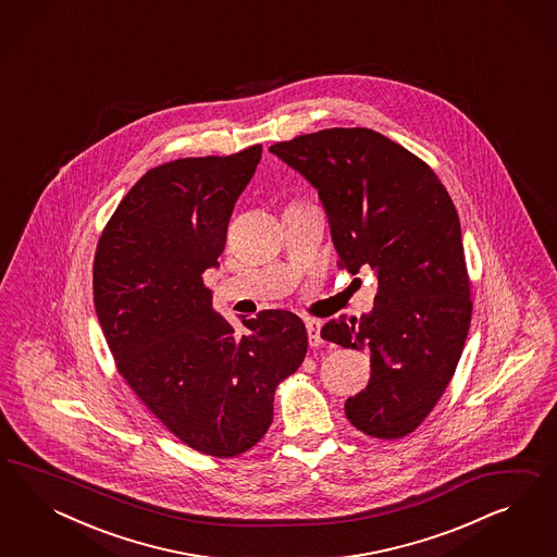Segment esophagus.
Segmentation results:
<instances>
[{
	"label": "esophagus",
	"instance_id": "obj_1",
	"mask_svg": "<svg viewBox=\"0 0 557 557\" xmlns=\"http://www.w3.org/2000/svg\"><path fill=\"white\" fill-rule=\"evenodd\" d=\"M321 321H317V319H308V321H306V331H308V343H310V347H321Z\"/></svg>",
	"mask_w": 557,
	"mask_h": 557
}]
</instances>
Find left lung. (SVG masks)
I'll list each match as a JSON object with an SVG mask.
<instances>
[{"label":"left lung","mask_w":557,"mask_h":557,"mask_svg":"<svg viewBox=\"0 0 557 557\" xmlns=\"http://www.w3.org/2000/svg\"><path fill=\"white\" fill-rule=\"evenodd\" d=\"M270 152L319 191L341 265L377 277L370 314L321 331L371 354L370 382L345 414L371 437H405L447 388L472 319L456 206L433 169L370 128L296 136Z\"/></svg>","instance_id":"8db88e82"}]
</instances>
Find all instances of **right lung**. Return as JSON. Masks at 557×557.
<instances>
[{"label": "right lung", "mask_w": 557, "mask_h": 557, "mask_svg": "<svg viewBox=\"0 0 557 557\" xmlns=\"http://www.w3.org/2000/svg\"><path fill=\"white\" fill-rule=\"evenodd\" d=\"M261 151L255 145L147 171L103 228L94 261L96 314L122 377L175 437L206 456H238L265 435L273 392L308 349L296 314L240 317L236 333L203 286Z\"/></svg>", "instance_id": "obj_1"}]
</instances>
